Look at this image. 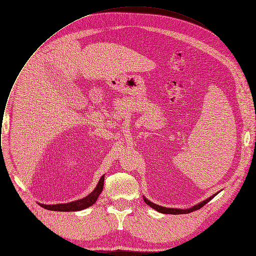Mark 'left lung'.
<instances>
[{"mask_svg":"<svg viewBox=\"0 0 256 256\" xmlns=\"http://www.w3.org/2000/svg\"><path fill=\"white\" fill-rule=\"evenodd\" d=\"M216 194H212V196H210L208 198H206V200H204V202H200L198 204H196V206H192V208H188V210H181V208H165V206H158V204H153L152 202H150L149 200H147L146 198H144V202L147 204L148 206H150L152 208H154V210H156L157 212H162V214H188V212H194V210H198V208H200L202 206H204L206 204H208Z\"/></svg>","mask_w":256,"mask_h":256,"instance_id":"obj_1","label":"left lung"}]
</instances>
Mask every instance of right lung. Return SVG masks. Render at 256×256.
I'll return each instance as SVG.
<instances>
[{
  "label": "right lung",
  "mask_w": 256,
  "mask_h": 256,
  "mask_svg": "<svg viewBox=\"0 0 256 256\" xmlns=\"http://www.w3.org/2000/svg\"><path fill=\"white\" fill-rule=\"evenodd\" d=\"M103 184H104V175L100 178L97 186L95 190L86 198H81L79 200L75 202H70L68 204H40V206L50 210H58V212H76V210H81L91 206L97 200L99 194H101L103 190Z\"/></svg>",
  "instance_id": "1"
}]
</instances>
